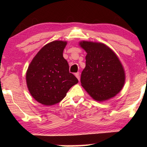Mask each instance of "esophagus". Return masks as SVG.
<instances>
[{"label":"esophagus","mask_w":147,"mask_h":147,"mask_svg":"<svg viewBox=\"0 0 147 147\" xmlns=\"http://www.w3.org/2000/svg\"><path fill=\"white\" fill-rule=\"evenodd\" d=\"M75 76H76V78H78V80H79V81H80V73H79V72H78V73H76V74H75Z\"/></svg>","instance_id":"1"}]
</instances>
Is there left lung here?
Here are the masks:
<instances>
[{"instance_id":"8db88e82","label":"left lung","mask_w":147,"mask_h":147,"mask_svg":"<svg viewBox=\"0 0 147 147\" xmlns=\"http://www.w3.org/2000/svg\"><path fill=\"white\" fill-rule=\"evenodd\" d=\"M80 45L87 53L86 67L80 80L82 86L97 101L114 97L125 82L124 69L118 57L103 43L82 41Z\"/></svg>"}]
</instances>
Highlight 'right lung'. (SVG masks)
I'll return each mask as SVG.
<instances>
[{
  "mask_svg": "<svg viewBox=\"0 0 147 147\" xmlns=\"http://www.w3.org/2000/svg\"><path fill=\"white\" fill-rule=\"evenodd\" d=\"M67 42L55 41L42 47L28 67L26 80L31 96L39 103L51 106L65 98L71 87L78 82L69 73L63 57Z\"/></svg>",
  "mask_w": 147,
  "mask_h": 147,
  "instance_id": "right-lung-1",
  "label": "right lung"
}]
</instances>
